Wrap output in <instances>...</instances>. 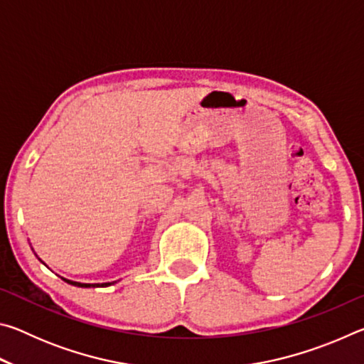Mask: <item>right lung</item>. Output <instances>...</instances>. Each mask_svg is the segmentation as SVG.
<instances>
[{"instance_id":"add662e5","label":"right lung","mask_w":364,"mask_h":364,"mask_svg":"<svg viewBox=\"0 0 364 364\" xmlns=\"http://www.w3.org/2000/svg\"><path fill=\"white\" fill-rule=\"evenodd\" d=\"M64 281L69 282V284H72V286H77V287H107L110 284H114V282H102V284H83V282H75V281H70V279H64Z\"/></svg>"}]
</instances>
